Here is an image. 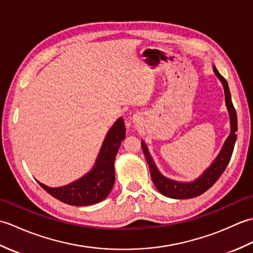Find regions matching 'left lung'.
I'll return each instance as SVG.
<instances>
[{
  "label": "left lung",
  "instance_id": "1",
  "mask_svg": "<svg viewBox=\"0 0 253 253\" xmlns=\"http://www.w3.org/2000/svg\"><path fill=\"white\" fill-rule=\"evenodd\" d=\"M213 72L216 75V77L221 80L224 88L225 103H226L230 121V132L226 140H225L221 151L217 154V157L213 160L211 165L207 169H204L203 173L198 178L192 181H177L165 177L161 174V171L157 168V165H155L146 142L143 140L141 141L142 151L148 162L153 184L157 187V189L165 197L171 199H190L202 195L203 192H206L215 184V181L223 174V171L229 163L230 158H232L236 139H237V135H236V131H237V114H236L235 107L233 105L232 96H230L226 79L217 72L215 66H213Z\"/></svg>",
  "mask_w": 253,
  "mask_h": 253
}]
</instances>
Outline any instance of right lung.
Returning a JSON list of instances; mask_svg holds the SVG:
<instances>
[{
	"mask_svg": "<svg viewBox=\"0 0 253 253\" xmlns=\"http://www.w3.org/2000/svg\"><path fill=\"white\" fill-rule=\"evenodd\" d=\"M125 137L124 120L120 117L107 131L93 168L87 174L62 187H49L38 182L52 197L69 206L84 207L101 202L109 196L114 186V161Z\"/></svg>",
	"mask_w": 253,
	"mask_h": 253,
	"instance_id": "add662e5",
	"label": "right lung"
}]
</instances>
